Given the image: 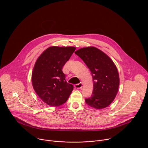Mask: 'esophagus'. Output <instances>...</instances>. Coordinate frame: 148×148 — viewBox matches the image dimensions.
<instances>
[{"instance_id": "obj_1", "label": "esophagus", "mask_w": 148, "mask_h": 148, "mask_svg": "<svg viewBox=\"0 0 148 148\" xmlns=\"http://www.w3.org/2000/svg\"><path fill=\"white\" fill-rule=\"evenodd\" d=\"M75 87L77 89H81L83 87V83H80L79 84L75 85Z\"/></svg>"}]
</instances>
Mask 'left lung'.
Returning a JSON list of instances; mask_svg holds the SVG:
<instances>
[{
  "mask_svg": "<svg viewBox=\"0 0 148 148\" xmlns=\"http://www.w3.org/2000/svg\"><path fill=\"white\" fill-rule=\"evenodd\" d=\"M75 53L90 69L93 80L92 95L85 99V103L96 109L108 107L115 99L120 85L115 64L104 52L95 47L80 48Z\"/></svg>",
  "mask_w": 148,
  "mask_h": 148,
  "instance_id": "obj_1",
  "label": "left lung"
}]
</instances>
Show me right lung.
Here are the masks:
<instances>
[{
	"label": "right lung",
	"mask_w": 148,
	"mask_h": 148,
	"mask_svg": "<svg viewBox=\"0 0 148 148\" xmlns=\"http://www.w3.org/2000/svg\"><path fill=\"white\" fill-rule=\"evenodd\" d=\"M75 49V47L51 46L42 52L35 62L32 73V86L48 106H62L73 90V85L66 82L62 69Z\"/></svg>",
	"instance_id": "1"
}]
</instances>
